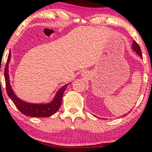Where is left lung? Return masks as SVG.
Here are the masks:
<instances>
[{
  "label": "left lung",
  "mask_w": 152,
  "mask_h": 152,
  "mask_svg": "<svg viewBox=\"0 0 152 152\" xmlns=\"http://www.w3.org/2000/svg\"><path fill=\"white\" fill-rule=\"evenodd\" d=\"M132 48H133V49L134 51L137 52V53L139 54V56H140L142 58V51H141V48H140V46H139V44L136 42L135 41H133V44H132Z\"/></svg>",
  "instance_id": "left-lung-1"
}]
</instances>
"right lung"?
Wrapping results in <instances>:
<instances>
[{"label": "right lung", "mask_w": 152, "mask_h": 152, "mask_svg": "<svg viewBox=\"0 0 152 152\" xmlns=\"http://www.w3.org/2000/svg\"><path fill=\"white\" fill-rule=\"evenodd\" d=\"M10 59V51L8 54V59H7L6 68H5V81H6V91L8 94V96L10 99L13 101L14 104L18 108V109L22 114L27 116H31V117H48L57 112L59 109L61 105L63 94L65 91L66 86L65 85L61 88L58 91L55 98L49 104H30V103H26L23 101L19 99L18 97L15 96L14 92L12 90L11 86L10 85L9 81V76H8V63Z\"/></svg>", "instance_id": "1"}]
</instances>
